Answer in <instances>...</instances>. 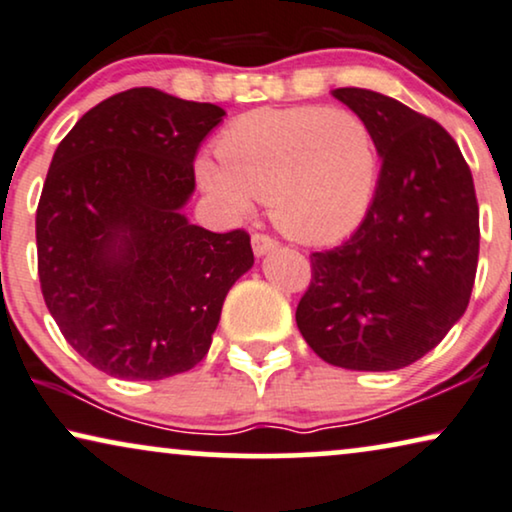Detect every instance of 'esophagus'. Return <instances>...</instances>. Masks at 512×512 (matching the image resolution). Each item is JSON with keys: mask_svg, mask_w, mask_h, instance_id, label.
<instances>
[{"mask_svg": "<svg viewBox=\"0 0 512 512\" xmlns=\"http://www.w3.org/2000/svg\"><path fill=\"white\" fill-rule=\"evenodd\" d=\"M250 243H252V250H255L257 257L267 255V252H271L278 245L274 236L262 234V231H255V234H252V238H250Z\"/></svg>", "mask_w": 512, "mask_h": 512, "instance_id": "esophagus-1", "label": "esophagus"}]
</instances>
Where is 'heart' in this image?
<instances>
[{
    "mask_svg": "<svg viewBox=\"0 0 512 512\" xmlns=\"http://www.w3.org/2000/svg\"><path fill=\"white\" fill-rule=\"evenodd\" d=\"M220 163L196 175L234 215L269 201L278 229L302 243H332L363 220L377 185V142L346 107H262L243 114L217 142Z\"/></svg>",
    "mask_w": 512,
    "mask_h": 512,
    "instance_id": "heart-1",
    "label": "heart"
}]
</instances>
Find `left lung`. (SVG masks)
I'll list each match as a JSON object with an SVG mask.
<instances>
[{"label":"left lung","mask_w":512,"mask_h":512,"mask_svg":"<svg viewBox=\"0 0 512 512\" xmlns=\"http://www.w3.org/2000/svg\"><path fill=\"white\" fill-rule=\"evenodd\" d=\"M332 95L370 124L384 161L349 241L311 252L297 327L325 363L400 370L435 349L470 302L480 252L473 175L435 119L365 88Z\"/></svg>","instance_id":"1"}]
</instances>
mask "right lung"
I'll return each mask as SVG.
<instances>
[{
  "instance_id": "1",
  "label": "right lung",
  "mask_w": 512,
  "mask_h": 512,
  "mask_svg": "<svg viewBox=\"0 0 512 512\" xmlns=\"http://www.w3.org/2000/svg\"><path fill=\"white\" fill-rule=\"evenodd\" d=\"M224 109L131 88L81 117L37 206V271L67 344L98 370L156 381L192 370L224 297L252 267L250 234L180 213L194 156Z\"/></svg>"
}]
</instances>
